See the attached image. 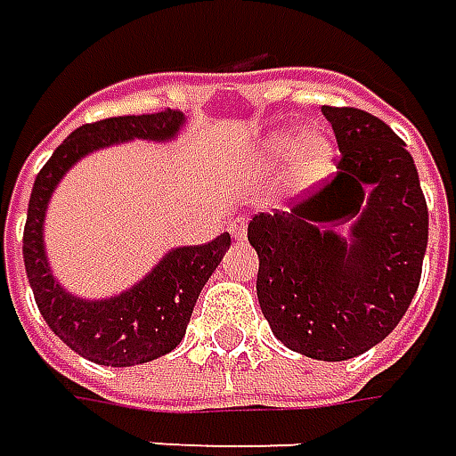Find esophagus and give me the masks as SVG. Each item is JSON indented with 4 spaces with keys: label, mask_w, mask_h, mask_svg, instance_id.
Listing matches in <instances>:
<instances>
[{
    "label": "esophagus",
    "mask_w": 456,
    "mask_h": 456,
    "mask_svg": "<svg viewBox=\"0 0 456 456\" xmlns=\"http://www.w3.org/2000/svg\"><path fill=\"white\" fill-rule=\"evenodd\" d=\"M231 235H233L235 240L246 238V218H238V221L231 223Z\"/></svg>",
    "instance_id": "esophagus-1"
}]
</instances>
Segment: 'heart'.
<instances>
[{"mask_svg":"<svg viewBox=\"0 0 456 456\" xmlns=\"http://www.w3.org/2000/svg\"><path fill=\"white\" fill-rule=\"evenodd\" d=\"M299 145L296 146L295 142ZM291 155V183L293 191H308L316 188L319 183L331 175L334 170V142L323 133H306L301 140L293 133H281L271 142H268V158L271 160H283L289 152Z\"/></svg>","mask_w":456,"mask_h":456,"instance_id":"obj_1","label":"heart"}]
</instances>
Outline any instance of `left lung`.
<instances>
[{
  "mask_svg": "<svg viewBox=\"0 0 456 456\" xmlns=\"http://www.w3.org/2000/svg\"><path fill=\"white\" fill-rule=\"evenodd\" d=\"M341 150L331 180L248 223L271 331L308 359L346 362L396 329L419 289L429 210L402 137L356 107H321ZM370 192L366 193L365 191ZM350 223L346 239L333 231Z\"/></svg>",
  "mask_w": 456,
  "mask_h": 456,
  "instance_id": "8db88e82",
  "label": "left lung"
}]
</instances>
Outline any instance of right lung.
Returning a JSON list of instances; mask_svg holds the SVG:
<instances>
[{
	"instance_id": "1",
	"label": "right lung",
	"mask_w": 456,
	"mask_h": 456,
	"mask_svg": "<svg viewBox=\"0 0 456 456\" xmlns=\"http://www.w3.org/2000/svg\"><path fill=\"white\" fill-rule=\"evenodd\" d=\"M183 122L185 115L180 110H165L82 125L52 152L35 180L21 253L37 308L69 349L94 363L135 366L175 349L185 336L198 296L231 246V235L221 233L206 246L173 248L133 289L102 301H87L64 291L47 264L45 213L52 192L67 170L94 150L127 140L167 142L178 135Z\"/></svg>"
}]
</instances>
